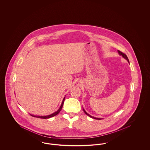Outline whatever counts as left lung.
Returning a JSON list of instances; mask_svg holds the SVG:
<instances>
[{
    "label": "left lung",
    "mask_w": 150,
    "mask_h": 150,
    "mask_svg": "<svg viewBox=\"0 0 150 150\" xmlns=\"http://www.w3.org/2000/svg\"><path fill=\"white\" fill-rule=\"evenodd\" d=\"M118 52H119V54L120 55H121L122 57H124V58H125L128 61L129 63V61L128 58V57L127 56V55L125 54V53H122V52L121 51H120V50H118ZM83 110H84V112L86 113V115H87L88 116H89V117H92V118H93V119H98V120H100L101 119L100 118H97V117H93V116H91V115H89L88 114H87L86 113V111L83 109Z\"/></svg>",
    "instance_id": "obj_1"
}]
</instances>
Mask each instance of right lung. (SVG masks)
I'll return each instance as SVG.
<instances>
[{
  "label": "right lung",
  "instance_id": "right-lung-1",
  "mask_svg": "<svg viewBox=\"0 0 150 150\" xmlns=\"http://www.w3.org/2000/svg\"><path fill=\"white\" fill-rule=\"evenodd\" d=\"M64 99H65V97L64 98L63 101H62V104H61V107H59V108L57 110L56 112H55L54 113H53V114H52L50 115H48V116H34V115H31L32 116H33V117H38V118H40V119H48V118H50V117H53V116H54L57 115L58 114L59 112H60V111L61 110V109H62V106H63V105H64Z\"/></svg>",
  "mask_w": 150,
  "mask_h": 150
}]
</instances>
